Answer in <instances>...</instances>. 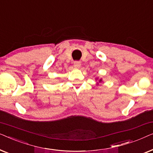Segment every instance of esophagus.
<instances>
[{
	"label": "esophagus",
	"instance_id": "1",
	"mask_svg": "<svg viewBox=\"0 0 153 153\" xmlns=\"http://www.w3.org/2000/svg\"><path fill=\"white\" fill-rule=\"evenodd\" d=\"M81 62L80 61H75L74 62V66L76 68H79L81 67Z\"/></svg>",
	"mask_w": 153,
	"mask_h": 153
}]
</instances>
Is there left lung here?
Masks as SVG:
<instances>
[{
  "instance_id": "left-lung-1",
  "label": "left lung",
  "mask_w": 153,
  "mask_h": 153,
  "mask_svg": "<svg viewBox=\"0 0 153 153\" xmlns=\"http://www.w3.org/2000/svg\"><path fill=\"white\" fill-rule=\"evenodd\" d=\"M102 81V79H100V80H99V82H100V83H101Z\"/></svg>"
}]
</instances>
